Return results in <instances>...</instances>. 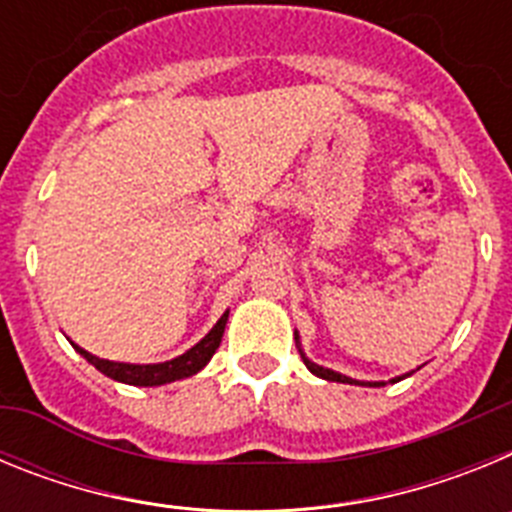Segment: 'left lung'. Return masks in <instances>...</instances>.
I'll return each instance as SVG.
<instances>
[{"label":"left lung","mask_w":512,"mask_h":512,"mask_svg":"<svg viewBox=\"0 0 512 512\" xmlns=\"http://www.w3.org/2000/svg\"><path fill=\"white\" fill-rule=\"evenodd\" d=\"M295 341L300 343V338H297V333H295ZM300 356H302V361H305V366H307V369H310V372L315 374V377H320V379H328V382H343V384H366V387H384V382H356V379H351V377H343V374L333 372V369H325V366L312 364V361L307 359L305 354H302V348H300ZM400 379H402V377H397V379H392V382H400Z\"/></svg>","instance_id":"1"}]
</instances>
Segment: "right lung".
Returning a JSON list of instances; mask_svg holds the SVG:
<instances>
[{
	"label": "right lung",
	"mask_w": 512,
	"mask_h": 512,
	"mask_svg": "<svg viewBox=\"0 0 512 512\" xmlns=\"http://www.w3.org/2000/svg\"><path fill=\"white\" fill-rule=\"evenodd\" d=\"M225 323H228V310L223 312V318L217 320L215 328H212L197 346L189 348L187 354L176 356V359L171 361H164V364H122V361L99 359V356L89 354V351H84V348L76 346V343H71V346H74L94 369H99L104 377H110L122 384H133V387H158V384H169L176 382V379L192 377V374H197L200 369H205L207 361L212 359V354H215L220 341H223Z\"/></svg>",
	"instance_id": "right-lung-1"
}]
</instances>
